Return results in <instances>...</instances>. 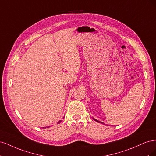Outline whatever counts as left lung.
Returning <instances> with one entry per match:
<instances>
[{"label":"left lung","mask_w":156,"mask_h":156,"mask_svg":"<svg viewBox=\"0 0 156 156\" xmlns=\"http://www.w3.org/2000/svg\"><path fill=\"white\" fill-rule=\"evenodd\" d=\"M94 119V120H95V121H96V122H100V123H101V124H103V122H100V121H98V120H96V119Z\"/></svg>","instance_id":"left-lung-1"}]
</instances>
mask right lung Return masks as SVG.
Returning a JSON list of instances; mask_svg holds the SVG:
<instances>
[{
    "label": "right lung",
    "mask_w": 156,
    "mask_h": 156,
    "mask_svg": "<svg viewBox=\"0 0 156 156\" xmlns=\"http://www.w3.org/2000/svg\"><path fill=\"white\" fill-rule=\"evenodd\" d=\"M61 121V120H60ZM60 121H59L58 122V123H59V122H60ZM43 128H46V127H43Z\"/></svg>",
    "instance_id": "1"
}]
</instances>
